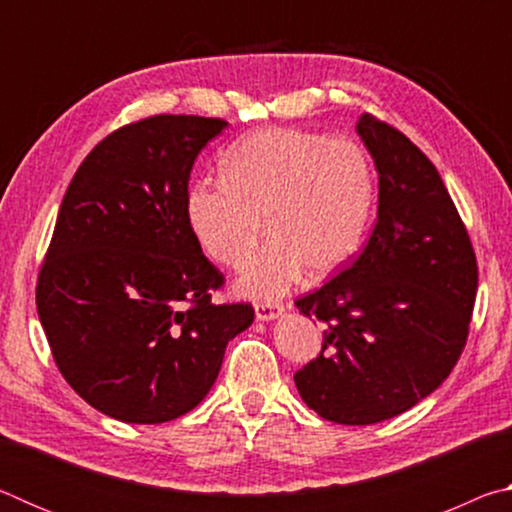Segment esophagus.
<instances>
[{
  "mask_svg": "<svg viewBox=\"0 0 512 512\" xmlns=\"http://www.w3.org/2000/svg\"><path fill=\"white\" fill-rule=\"evenodd\" d=\"M284 314V307L277 305V302H259L255 305V316L262 323H268V320H275Z\"/></svg>",
  "mask_w": 512,
  "mask_h": 512,
  "instance_id": "1",
  "label": "esophagus"
}]
</instances>
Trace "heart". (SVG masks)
<instances>
[{"mask_svg":"<svg viewBox=\"0 0 512 512\" xmlns=\"http://www.w3.org/2000/svg\"><path fill=\"white\" fill-rule=\"evenodd\" d=\"M372 194L370 164L354 142L268 128L225 153L223 178L189 187L185 219L203 253L235 271L268 230L273 239L239 277L237 291L273 300L305 268L311 280H325L359 253Z\"/></svg>","mask_w":512,"mask_h":512,"instance_id":"b5f03b06","label":"heart"}]
</instances>
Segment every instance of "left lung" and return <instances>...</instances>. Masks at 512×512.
Listing matches in <instances>:
<instances>
[{"label": "left lung", "instance_id": "1", "mask_svg": "<svg viewBox=\"0 0 512 512\" xmlns=\"http://www.w3.org/2000/svg\"><path fill=\"white\" fill-rule=\"evenodd\" d=\"M379 176L377 223L363 253L300 314L323 323V348L293 375L302 400L336 424L395 418L449 377L465 348L476 257L431 160L393 126L361 115Z\"/></svg>", "mask_w": 512, "mask_h": 512}]
</instances>
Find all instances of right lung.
I'll return each mask as SVG.
<instances>
[{"label": "right lung", "instance_id": "right-lung-1", "mask_svg": "<svg viewBox=\"0 0 512 512\" xmlns=\"http://www.w3.org/2000/svg\"><path fill=\"white\" fill-rule=\"evenodd\" d=\"M228 121L158 115L119 128L83 160L38 275V316L67 384L128 424L203 402L250 305H214L223 275L185 219L189 173Z\"/></svg>", "mask_w": 512, "mask_h": 512}]
</instances>
